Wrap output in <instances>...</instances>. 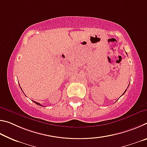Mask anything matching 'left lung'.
I'll return each mask as SVG.
<instances>
[{"mask_svg": "<svg viewBox=\"0 0 147 147\" xmlns=\"http://www.w3.org/2000/svg\"><path fill=\"white\" fill-rule=\"evenodd\" d=\"M126 90H125V91H124V93H125V92H126ZM124 93H123V94H124Z\"/></svg>", "mask_w": 147, "mask_h": 147, "instance_id": "8db88e82", "label": "left lung"}]
</instances>
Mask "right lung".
Listing matches in <instances>:
<instances>
[{
	"label": "right lung",
	"mask_w": 147,
	"mask_h": 147,
	"mask_svg": "<svg viewBox=\"0 0 147 147\" xmlns=\"http://www.w3.org/2000/svg\"><path fill=\"white\" fill-rule=\"evenodd\" d=\"M34 103H36V104H38V105H39V106H41V104H39V103H38V102H35V101H34Z\"/></svg>",
	"instance_id": "add662e5"
}]
</instances>
